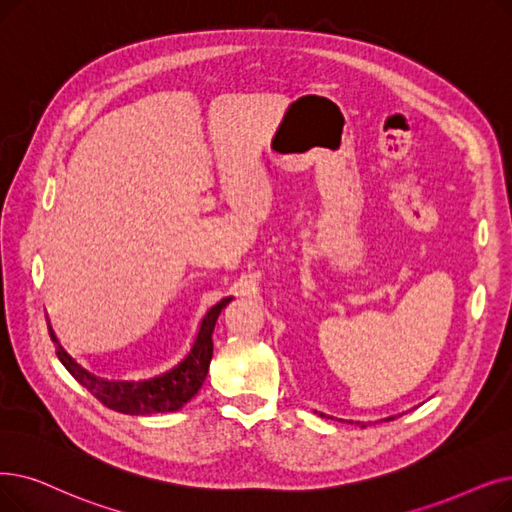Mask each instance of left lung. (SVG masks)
Masks as SVG:
<instances>
[{
  "label": "left lung",
  "instance_id": "8db88e82",
  "mask_svg": "<svg viewBox=\"0 0 512 512\" xmlns=\"http://www.w3.org/2000/svg\"><path fill=\"white\" fill-rule=\"evenodd\" d=\"M391 418H393V416H391ZM387 420H389V418H387ZM358 425L364 429V427H368V425H370V422H368V425H366V422H358Z\"/></svg>",
  "mask_w": 512,
  "mask_h": 512
}]
</instances>
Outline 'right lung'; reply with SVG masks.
Returning a JSON list of instances; mask_svg holds the SVG:
<instances>
[{"label": "right lung", "instance_id": "1", "mask_svg": "<svg viewBox=\"0 0 512 512\" xmlns=\"http://www.w3.org/2000/svg\"><path fill=\"white\" fill-rule=\"evenodd\" d=\"M228 303H230V297L221 299L217 305H213L207 311L205 318L201 320V326H198V332L188 353L180 362L146 381L98 379V376L83 370L71 355L58 345L54 332H50V337L58 345L56 355L62 362V366L69 370L73 374V379L81 383L106 408L121 414H131V416L175 412L190 402L207 379L209 364L213 358V339H211L213 328H215L217 316L221 314V309H224Z\"/></svg>", "mask_w": 512, "mask_h": 512}]
</instances>
